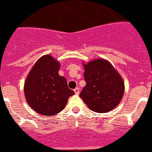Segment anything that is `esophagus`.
Masks as SVG:
<instances>
[{
    "instance_id": "esophagus-1",
    "label": "esophagus",
    "mask_w": 152,
    "mask_h": 152,
    "mask_svg": "<svg viewBox=\"0 0 152 152\" xmlns=\"http://www.w3.org/2000/svg\"><path fill=\"white\" fill-rule=\"evenodd\" d=\"M74 92L76 95H79V88H76L74 89Z\"/></svg>"
}]
</instances>
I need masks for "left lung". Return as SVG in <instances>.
<instances>
[{
	"label": "left lung",
	"mask_w": 152,
	"mask_h": 152,
	"mask_svg": "<svg viewBox=\"0 0 152 152\" xmlns=\"http://www.w3.org/2000/svg\"><path fill=\"white\" fill-rule=\"evenodd\" d=\"M83 64L86 85L79 95L80 98L94 112L107 113L115 108L125 90L122 76L103 58Z\"/></svg>",
	"instance_id": "obj_1"
}]
</instances>
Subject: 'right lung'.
Here are the masks:
<instances>
[{
	"label": "right lung",
	"mask_w": 152,
	"mask_h": 152,
	"mask_svg": "<svg viewBox=\"0 0 152 152\" xmlns=\"http://www.w3.org/2000/svg\"><path fill=\"white\" fill-rule=\"evenodd\" d=\"M59 61L50 54L42 56L30 69L24 83L27 103L35 112L45 116L57 114L75 94L68 88L66 79L60 76Z\"/></svg>",
	"instance_id": "right-lung-1"
}]
</instances>
